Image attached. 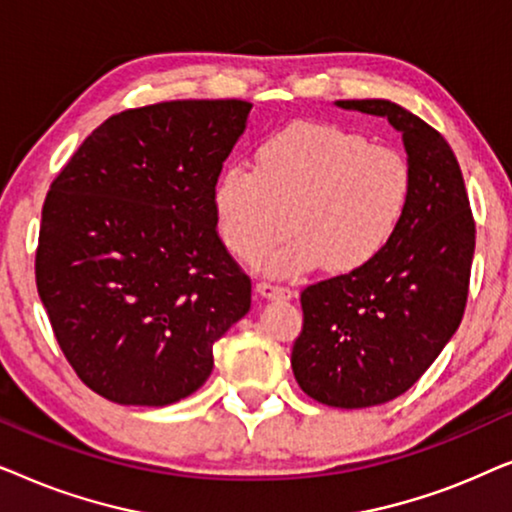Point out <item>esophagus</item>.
<instances>
[{
	"label": "esophagus",
	"instance_id": "esophagus-1",
	"mask_svg": "<svg viewBox=\"0 0 512 512\" xmlns=\"http://www.w3.org/2000/svg\"><path fill=\"white\" fill-rule=\"evenodd\" d=\"M256 293L265 300H291L296 293L291 289H284V286L270 284V282H258L256 284Z\"/></svg>",
	"mask_w": 512,
	"mask_h": 512
}]
</instances>
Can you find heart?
Returning a JSON list of instances; mask_svg holds the SVG:
<instances>
[{"instance_id": "1", "label": "heart", "mask_w": 512, "mask_h": 512, "mask_svg": "<svg viewBox=\"0 0 512 512\" xmlns=\"http://www.w3.org/2000/svg\"><path fill=\"white\" fill-rule=\"evenodd\" d=\"M408 160L359 132L293 123L258 144L254 170L230 165L214 179L216 235L230 254L254 263L286 230L263 270L293 277L326 265L349 275L375 263L408 214Z\"/></svg>"}]
</instances>
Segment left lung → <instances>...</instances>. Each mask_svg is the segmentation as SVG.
Instances as JSON below:
<instances>
[{
  "label": "left lung",
  "mask_w": 512,
  "mask_h": 512,
  "mask_svg": "<svg viewBox=\"0 0 512 512\" xmlns=\"http://www.w3.org/2000/svg\"><path fill=\"white\" fill-rule=\"evenodd\" d=\"M387 118L412 172L403 226L368 268L307 286L293 375L314 401L370 408L426 373L464 317L475 223L457 156L443 135L391 100H338Z\"/></svg>",
  "instance_id": "1"
}]
</instances>
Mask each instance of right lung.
<instances>
[{"mask_svg":"<svg viewBox=\"0 0 512 512\" xmlns=\"http://www.w3.org/2000/svg\"><path fill=\"white\" fill-rule=\"evenodd\" d=\"M251 104L177 100L104 121L46 195L37 289L83 384L118 405L177 403L251 307L216 235L212 186Z\"/></svg>","mask_w":512,"mask_h":512,"instance_id":"obj_1","label":"right lung"}]
</instances>
